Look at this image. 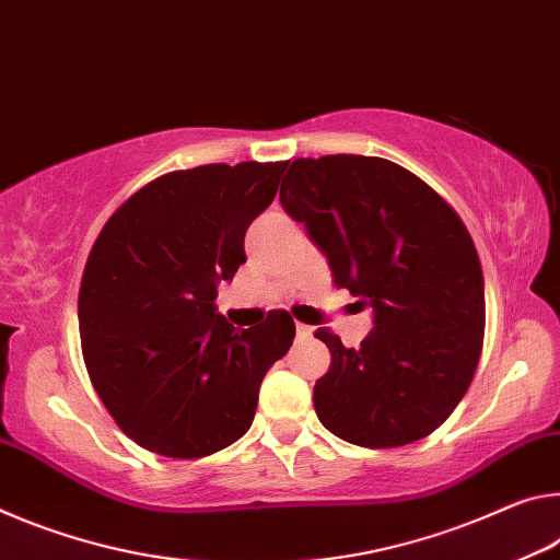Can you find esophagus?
<instances>
[{
  "label": "esophagus",
  "mask_w": 560,
  "mask_h": 560,
  "mask_svg": "<svg viewBox=\"0 0 560 560\" xmlns=\"http://www.w3.org/2000/svg\"><path fill=\"white\" fill-rule=\"evenodd\" d=\"M295 332H298V340H310V337H313V327L298 323L295 325Z\"/></svg>",
  "instance_id": "34e87169"
}]
</instances>
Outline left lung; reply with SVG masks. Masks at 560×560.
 <instances>
[{"mask_svg":"<svg viewBox=\"0 0 560 560\" xmlns=\"http://www.w3.org/2000/svg\"><path fill=\"white\" fill-rule=\"evenodd\" d=\"M280 203L327 255L335 285L374 310L357 350L315 332L332 354L313 394L323 427L366 448L429 436L469 389L487 325L462 218L407 168L347 153L292 161Z\"/></svg>","mask_w":560,"mask_h":560,"instance_id":"left-lung-1","label":"left lung"}]
</instances>
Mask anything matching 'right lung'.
Here are the masks:
<instances>
[{
	"mask_svg": "<svg viewBox=\"0 0 560 560\" xmlns=\"http://www.w3.org/2000/svg\"><path fill=\"white\" fill-rule=\"evenodd\" d=\"M288 163H210L151 180L108 218L79 290L91 384L126 436L198 459L253 424L262 377L295 323L272 310L237 329L215 310L218 282L245 262V231Z\"/></svg>",
	"mask_w": 560,
	"mask_h": 560,
	"instance_id": "add662e5",
	"label": "right lung"
}]
</instances>
